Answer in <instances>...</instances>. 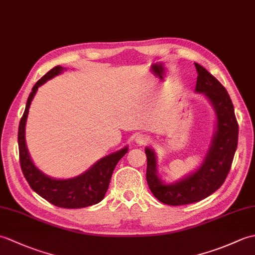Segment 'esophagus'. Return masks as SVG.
<instances>
[{"label":"esophagus","instance_id":"1","mask_svg":"<svg viewBox=\"0 0 255 255\" xmlns=\"http://www.w3.org/2000/svg\"><path fill=\"white\" fill-rule=\"evenodd\" d=\"M134 141H136V143L138 145H142V144H147L150 141V139H149V137L147 136V134L139 133L138 136L136 137V139H134Z\"/></svg>","mask_w":255,"mask_h":255}]
</instances>
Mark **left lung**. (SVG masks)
<instances>
[{"instance_id":"1","label":"left lung","mask_w":255,"mask_h":255,"mask_svg":"<svg viewBox=\"0 0 255 255\" xmlns=\"http://www.w3.org/2000/svg\"><path fill=\"white\" fill-rule=\"evenodd\" d=\"M195 67L198 73L195 92L203 93L213 105L217 117L216 131L202 165L172 184L163 183L158 176L154 151L145 148L149 188L155 198L166 205L196 203L217 191L226 181L237 150L239 126L228 92L204 67L198 63Z\"/></svg>"}]
</instances>
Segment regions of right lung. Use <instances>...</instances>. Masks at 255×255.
<instances>
[{
  "instance_id": "1",
  "label": "right lung",
  "mask_w": 255,
  "mask_h": 255,
  "mask_svg": "<svg viewBox=\"0 0 255 255\" xmlns=\"http://www.w3.org/2000/svg\"><path fill=\"white\" fill-rule=\"evenodd\" d=\"M63 70L66 69L61 66L51 69L39 81H37L34 88L31 89L18 127L19 163L26 181L28 182L32 191H35L39 196L48 200L50 204L61 208H83L100 203L104 198L108 186H110L113 171L118 161L128 152V147L104 156L83 174L68 178V180L52 178L37 169L32 163L26 147L25 126L27 116H28L31 101L34 99L38 88L46 83L48 80L62 73Z\"/></svg>"
}]
</instances>
